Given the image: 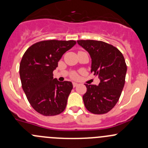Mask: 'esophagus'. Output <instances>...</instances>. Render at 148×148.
I'll list each match as a JSON object with an SVG mask.
<instances>
[{
	"mask_svg": "<svg viewBox=\"0 0 148 148\" xmlns=\"http://www.w3.org/2000/svg\"><path fill=\"white\" fill-rule=\"evenodd\" d=\"M72 84H73V86H74V87H76V86H77V85H78V84L76 83V82H73Z\"/></svg>",
	"mask_w": 148,
	"mask_h": 148,
	"instance_id": "1",
	"label": "esophagus"
}]
</instances>
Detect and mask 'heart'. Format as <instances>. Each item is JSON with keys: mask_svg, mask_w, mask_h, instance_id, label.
Listing matches in <instances>:
<instances>
[{"mask_svg": "<svg viewBox=\"0 0 148 148\" xmlns=\"http://www.w3.org/2000/svg\"><path fill=\"white\" fill-rule=\"evenodd\" d=\"M71 77H72V78H74V79H76L77 77V74H76V73H74V72H73L72 74H71Z\"/></svg>", "mask_w": 148, "mask_h": 148, "instance_id": "heart-1", "label": "heart"}]
</instances>
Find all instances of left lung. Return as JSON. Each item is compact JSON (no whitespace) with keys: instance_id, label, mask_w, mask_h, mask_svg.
Here are the masks:
<instances>
[{"instance_id":"8db88e82","label":"left lung","mask_w":148,"mask_h":148,"mask_svg":"<svg viewBox=\"0 0 148 148\" xmlns=\"http://www.w3.org/2000/svg\"><path fill=\"white\" fill-rule=\"evenodd\" d=\"M77 43L89 52L91 72L100 79L98 86L85 84V107L93 114H105L115 106L123 89L127 72L125 58L118 49L104 41L79 40Z\"/></svg>"}]
</instances>
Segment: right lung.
I'll use <instances>...</instances> for the list:
<instances>
[{
  "instance_id": "add662e5",
  "label": "right lung",
  "mask_w": 148,
  "mask_h": 148,
  "mask_svg": "<svg viewBox=\"0 0 148 148\" xmlns=\"http://www.w3.org/2000/svg\"><path fill=\"white\" fill-rule=\"evenodd\" d=\"M76 43L74 40L38 41L22 57L19 67L22 88L31 107L41 114L57 115L65 110L72 83L53 79V71L62 55Z\"/></svg>"
}]
</instances>
